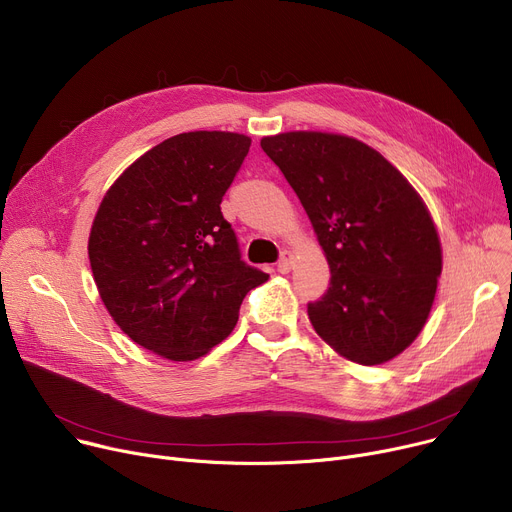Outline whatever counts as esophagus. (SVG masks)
<instances>
[{
	"label": "esophagus",
	"instance_id": "obj_1",
	"mask_svg": "<svg viewBox=\"0 0 512 512\" xmlns=\"http://www.w3.org/2000/svg\"><path fill=\"white\" fill-rule=\"evenodd\" d=\"M292 263H294L292 251H282V257H280V261H277V271L288 273L292 269Z\"/></svg>",
	"mask_w": 512,
	"mask_h": 512
}]
</instances>
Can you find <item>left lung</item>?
Listing matches in <instances>:
<instances>
[{
  "label": "left lung",
  "instance_id": "left-lung-1",
  "mask_svg": "<svg viewBox=\"0 0 512 512\" xmlns=\"http://www.w3.org/2000/svg\"><path fill=\"white\" fill-rule=\"evenodd\" d=\"M300 198L331 267L308 304L320 339L361 365L400 355L423 331L443 267L435 222L408 179L376 149L333 132L261 138Z\"/></svg>",
  "mask_w": 512,
  "mask_h": 512
}]
</instances>
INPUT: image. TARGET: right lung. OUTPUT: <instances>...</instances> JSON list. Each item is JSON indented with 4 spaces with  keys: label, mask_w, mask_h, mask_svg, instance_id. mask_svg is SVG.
I'll list each match as a JSON object with an SVG mask.
<instances>
[{
    "label": "right lung",
    "mask_w": 512,
    "mask_h": 512,
    "mask_svg": "<svg viewBox=\"0 0 512 512\" xmlns=\"http://www.w3.org/2000/svg\"><path fill=\"white\" fill-rule=\"evenodd\" d=\"M251 138L175 134L138 157L106 192L89 232L104 306L141 347L192 361L230 335L243 298L269 275L241 259L220 202Z\"/></svg>",
    "instance_id": "add662e5"
}]
</instances>
